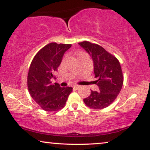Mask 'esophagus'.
Returning a JSON list of instances; mask_svg holds the SVG:
<instances>
[{"instance_id": "1", "label": "esophagus", "mask_w": 150, "mask_h": 150, "mask_svg": "<svg viewBox=\"0 0 150 150\" xmlns=\"http://www.w3.org/2000/svg\"><path fill=\"white\" fill-rule=\"evenodd\" d=\"M73 87H74V88H75V89H78L80 88L81 86H80V85H75Z\"/></svg>"}]
</instances>
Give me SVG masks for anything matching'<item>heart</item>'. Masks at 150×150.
<instances>
[{
    "label": "heart",
    "instance_id": "1",
    "mask_svg": "<svg viewBox=\"0 0 150 150\" xmlns=\"http://www.w3.org/2000/svg\"><path fill=\"white\" fill-rule=\"evenodd\" d=\"M82 53H83V52H79V53H78V54H77V56H79V55L82 54Z\"/></svg>",
    "mask_w": 150,
    "mask_h": 150
}]
</instances>
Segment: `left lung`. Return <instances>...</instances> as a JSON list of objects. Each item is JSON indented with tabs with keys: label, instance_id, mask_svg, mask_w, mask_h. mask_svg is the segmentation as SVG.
<instances>
[{
	"label": "left lung",
	"instance_id": "left-lung-1",
	"mask_svg": "<svg viewBox=\"0 0 150 150\" xmlns=\"http://www.w3.org/2000/svg\"><path fill=\"white\" fill-rule=\"evenodd\" d=\"M79 44L92 56L94 72L97 80L99 92L91 90V94L83 99L89 108L102 109L111 105L116 99L123 84V75L118 60L102 46L89 42Z\"/></svg>",
	"mask_w": 150,
	"mask_h": 150
}]
</instances>
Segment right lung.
Returning <instances> with one entry per match:
<instances>
[{
  "instance_id": "add662e5",
  "label": "right lung",
  "mask_w": 150,
  "mask_h": 150,
  "mask_svg": "<svg viewBox=\"0 0 150 150\" xmlns=\"http://www.w3.org/2000/svg\"><path fill=\"white\" fill-rule=\"evenodd\" d=\"M71 46L50 43L38 51L31 63L27 87L32 99L44 111L53 112L62 109L73 91L71 87H61L58 83L51 82L64 53Z\"/></svg>"
}]
</instances>
